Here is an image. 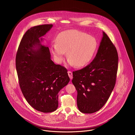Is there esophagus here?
I'll use <instances>...</instances> for the list:
<instances>
[{"label":"esophagus","mask_w":135,"mask_h":135,"mask_svg":"<svg viewBox=\"0 0 135 135\" xmlns=\"http://www.w3.org/2000/svg\"><path fill=\"white\" fill-rule=\"evenodd\" d=\"M68 74L69 78L70 79V80H71L73 79V73H72V72L71 71H68Z\"/></svg>","instance_id":"34e87169"}]
</instances>
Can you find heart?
<instances>
[{"mask_svg":"<svg viewBox=\"0 0 135 135\" xmlns=\"http://www.w3.org/2000/svg\"><path fill=\"white\" fill-rule=\"evenodd\" d=\"M56 41L50 46L55 61L61 63L67 52L69 63L77 67L87 65L93 58L98 46L94 37L76 30L60 32Z\"/></svg>","mask_w":135,"mask_h":135,"instance_id":"heart-1","label":"heart"}]
</instances>
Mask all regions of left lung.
Segmentation results:
<instances>
[{
  "instance_id": "8db88e82",
  "label": "left lung",
  "mask_w": 135,
  "mask_h": 135,
  "mask_svg": "<svg viewBox=\"0 0 135 135\" xmlns=\"http://www.w3.org/2000/svg\"><path fill=\"white\" fill-rule=\"evenodd\" d=\"M118 60L116 47L103 32L98 52L92 62L73 72L72 83L78 91L77 105L80 112L93 113L106 104L116 83Z\"/></svg>"
}]
</instances>
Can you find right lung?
Masks as SVG:
<instances>
[{"label": "right lung", "mask_w": 135, "mask_h": 135, "mask_svg": "<svg viewBox=\"0 0 135 135\" xmlns=\"http://www.w3.org/2000/svg\"><path fill=\"white\" fill-rule=\"evenodd\" d=\"M52 25L35 26L28 30L20 42L15 65L19 85L27 102L43 113L58 107V93L69 82L67 69L51 59L48 47L40 43Z\"/></svg>", "instance_id": "add662e5"}]
</instances>
